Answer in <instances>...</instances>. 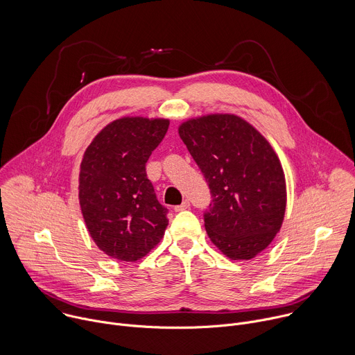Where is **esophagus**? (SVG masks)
<instances>
[{
  "mask_svg": "<svg viewBox=\"0 0 355 355\" xmlns=\"http://www.w3.org/2000/svg\"><path fill=\"white\" fill-rule=\"evenodd\" d=\"M189 207V200H184L181 205H178V206H174V210L175 211H181V210H185V209H188Z\"/></svg>",
  "mask_w": 355,
  "mask_h": 355,
  "instance_id": "34e87169",
  "label": "esophagus"
}]
</instances>
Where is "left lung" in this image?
<instances>
[{
    "mask_svg": "<svg viewBox=\"0 0 355 355\" xmlns=\"http://www.w3.org/2000/svg\"><path fill=\"white\" fill-rule=\"evenodd\" d=\"M178 134L211 193L203 214L210 241L232 261L255 258L275 240L286 213V177L276 152L234 114L191 118Z\"/></svg>",
    "mask_w": 355,
    "mask_h": 355,
    "instance_id": "obj_1",
    "label": "left lung"
}]
</instances>
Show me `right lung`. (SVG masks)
<instances>
[{"instance_id":"right-lung-1","label":"right lung","mask_w":355,"mask_h":355,"mask_svg":"<svg viewBox=\"0 0 355 355\" xmlns=\"http://www.w3.org/2000/svg\"><path fill=\"white\" fill-rule=\"evenodd\" d=\"M168 125L164 118H118L85 150L79 205L90 237L110 258L139 261L163 239L168 210L148 180L146 162Z\"/></svg>"}]
</instances>
